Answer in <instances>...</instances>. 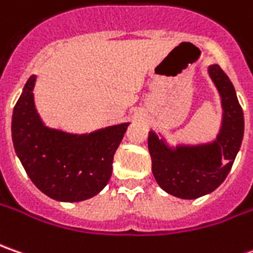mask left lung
<instances>
[{"label": "left lung", "mask_w": 253, "mask_h": 253, "mask_svg": "<svg viewBox=\"0 0 253 253\" xmlns=\"http://www.w3.org/2000/svg\"><path fill=\"white\" fill-rule=\"evenodd\" d=\"M221 99V125L213 141L170 145L167 138L148 131L153 175L162 190L179 199H197L211 193L227 178L244 137V112L235 88L218 64L207 67Z\"/></svg>", "instance_id": "8db88e82"}]
</instances>
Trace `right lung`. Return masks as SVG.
<instances>
[{"instance_id":"1","label":"right lung","mask_w":253,"mask_h":253,"mask_svg":"<svg viewBox=\"0 0 253 253\" xmlns=\"http://www.w3.org/2000/svg\"><path fill=\"white\" fill-rule=\"evenodd\" d=\"M31 75L12 113V143L28 176L50 199L83 202L96 196L112 176L113 155L128 122L75 134L44 125L35 105Z\"/></svg>"}]
</instances>
